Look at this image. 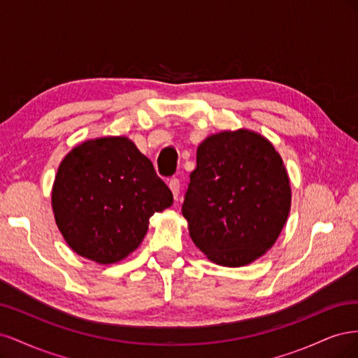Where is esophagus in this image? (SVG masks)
I'll return each mask as SVG.
<instances>
[{
    "mask_svg": "<svg viewBox=\"0 0 358 358\" xmlns=\"http://www.w3.org/2000/svg\"><path fill=\"white\" fill-rule=\"evenodd\" d=\"M169 187L173 192V197H175V200L179 199V192H180V180L178 178H173L169 180Z\"/></svg>",
    "mask_w": 358,
    "mask_h": 358,
    "instance_id": "1",
    "label": "esophagus"
}]
</instances>
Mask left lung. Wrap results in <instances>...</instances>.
I'll return each instance as SVG.
<instances>
[{
	"label": "left lung",
	"mask_w": 358,
	"mask_h": 358,
	"mask_svg": "<svg viewBox=\"0 0 358 358\" xmlns=\"http://www.w3.org/2000/svg\"><path fill=\"white\" fill-rule=\"evenodd\" d=\"M291 189L272 143L246 129L210 136L197 149L182 213L213 263L241 267L272 248L285 225Z\"/></svg>",
	"instance_id": "1"
}]
</instances>
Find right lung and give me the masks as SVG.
Masks as SVG:
<instances>
[{"instance_id":"obj_1","label":"right lung","mask_w":358,"mask_h":358,"mask_svg":"<svg viewBox=\"0 0 358 358\" xmlns=\"http://www.w3.org/2000/svg\"><path fill=\"white\" fill-rule=\"evenodd\" d=\"M173 194L127 137L74 148L58 169L52 208L74 252L100 264L125 258L143 241L149 218L170 208Z\"/></svg>"}]
</instances>
